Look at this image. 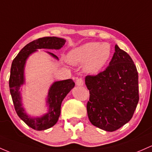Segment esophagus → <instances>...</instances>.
<instances>
[{"mask_svg":"<svg viewBox=\"0 0 152 152\" xmlns=\"http://www.w3.org/2000/svg\"><path fill=\"white\" fill-rule=\"evenodd\" d=\"M76 85L77 86H83L84 85V82H83V80L82 78H79L76 80Z\"/></svg>","mask_w":152,"mask_h":152,"instance_id":"obj_1","label":"esophagus"}]
</instances>
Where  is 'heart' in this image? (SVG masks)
I'll return each mask as SVG.
<instances>
[{
  "label": "heart",
  "instance_id": "obj_1",
  "mask_svg": "<svg viewBox=\"0 0 152 152\" xmlns=\"http://www.w3.org/2000/svg\"><path fill=\"white\" fill-rule=\"evenodd\" d=\"M112 54L108 43L90 42L68 52L67 61L73 65L84 63L83 69L89 74H97L108 63Z\"/></svg>",
  "mask_w": 152,
  "mask_h": 152
}]
</instances>
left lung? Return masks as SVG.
Returning <instances> with one entry per match:
<instances>
[{"label": "left lung", "instance_id": "1", "mask_svg": "<svg viewBox=\"0 0 152 152\" xmlns=\"http://www.w3.org/2000/svg\"><path fill=\"white\" fill-rule=\"evenodd\" d=\"M90 91L87 111L90 121L114 131L131 120L139 102V76L130 56L118 46L109 65L97 75L85 77Z\"/></svg>", "mask_w": 152, "mask_h": 152}]
</instances>
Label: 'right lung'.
Returning a JSON list of instances; mask_svg holds the SVG:
<instances>
[{"label":"right lung","instance_id":"1","mask_svg":"<svg viewBox=\"0 0 152 152\" xmlns=\"http://www.w3.org/2000/svg\"><path fill=\"white\" fill-rule=\"evenodd\" d=\"M66 40L55 37H43L33 41L25 46L14 58L11 64L9 88L15 110L18 117L31 129L37 131H44L52 127L57 124L61 113V104L66 95L75 87L72 80L56 81L49 88L47 98V112L41 116L32 117L26 112L22 104L20 88L25 83L24 69L27 59L31 54L39 49H59L65 44ZM54 59L57 56L47 52Z\"/></svg>","mask_w":152,"mask_h":152}]
</instances>
